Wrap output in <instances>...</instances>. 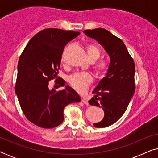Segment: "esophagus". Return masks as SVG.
<instances>
[{"label": "esophagus", "mask_w": 158, "mask_h": 158, "mask_svg": "<svg viewBox=\"0 0 158 158\" xmlns=\"http://www.w3.org/2000/svg\"><path fill=\"white\" fill-rule=\"evenodd\" d=\"M81 102H83V103H85V104H86V105H88V99L86 98H81Z\"/></svg>", "instance_id": "34e87169"}]
</instances>
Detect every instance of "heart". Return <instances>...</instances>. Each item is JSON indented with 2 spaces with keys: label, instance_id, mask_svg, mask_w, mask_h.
Here are the masks:
<instances>
[{
  "label": "heart",
  "instance_id": "b5f03b06",
  "mask_svg": "<svg viewBox=\"0 0 158 158\" xmlns=\"http://www.w3.org/2000/svg\"><path fill=\"white\" fill-rule=\"evenodd\" d=\"M86 52L90 62H95L100 57L101 50L97 45L90 44L86 46ZM63 60V57H62ZM109 66L106 59H101L94 66L95 73L97 75H103ZM93 82L92 75L88 73H76L68 77V83L73 89L77 92H83L87 89Z\"/></svg>",
  "mask_w": 158,
  "mask_h": 158
}]
</instances>
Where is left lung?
<instances>
[{
    "instance_id": "1",
    "label": "left lung",
    "mask_w": 158,
    "mask_h": 158,
    "mask_svg": "<svg viewBox=\"0 0 158 158\" xmlns=\"http://www.w3.org/2000/svg\"><path fill=\"white\" fill-rule=\"evenodd\" d=\"M83 32L98 41L110 57L106 75L94 90V96L89 101L90 105L104 111L103 120L94 126L106 127L122 117L135 94V62L122 40L106 29L98 28Z\"/></svg>"
}]
</instances>
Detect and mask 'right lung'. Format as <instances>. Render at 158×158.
Wrapping results in <instances>:
<instances>
[{"label": "right lung", "mask_w": 158, "mask_h": 158, "mask_svg": "<svg viewBox=\"0 0 158 158\" xmlns=\"http://www.w3.org/2000/svg\"><path fill=\"white\" fill-rule=\"evenodd\" d=\"M79 34L54 28L44 29L31 39L21 53L15 91L23 113L36 126L57 127L64 120V107L81 101L78 94L68 85L58 91L48 86L57 77L64 46ZM55 83L60 87L65 82L56 79Z\"/></svg>", "instance_id": "add662e5"}]
</instances>
